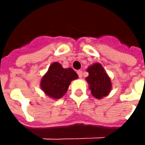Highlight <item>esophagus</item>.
<instances>
[{"label": "esophagus", "mask_w": 145, "mask_h": 145, "mask_svg": "<svg viewBox=\"0 0 145 145\" xmlns=\"http://www.w3.org/2000/svg\"><path fill=\"white\" fill-rule=\"evenodd\" d=\"M77 73H78V74L79 78H82V74H83V73H82V71L79 70V71H77Z\"/></svg>", "instance_id": "obj_1"}]
</instances>
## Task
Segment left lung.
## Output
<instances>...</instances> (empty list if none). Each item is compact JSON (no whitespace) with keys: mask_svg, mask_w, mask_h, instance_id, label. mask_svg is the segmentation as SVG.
<instances>
[{"mask_svg":"<svg viewBox=\"0 0 145 145\" xmlns=\"http://www.w3.org/2000/svg\"><path fill=\"white\" fill-rule=\"evenodd\" d=\"M86 71L88 76L85 79L92 96L97 99L107 96L112 89V82L102 64L95 63L88 67Z\"/></svg>","mask_w":145,"mask_h":145,"instance_id":"left-lung-1","label":"left lung"}]
</instances>
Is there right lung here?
Wrapping results in <instances>:
<instances>
[{"mask_svg": "<svg viewBox=\"0 0 145 145\" xmlns=\"http://www.w3.org/2000/svg\"><path fill=\"white\" fill-rule=\"evenodd\" d=\"M78 78L72 68H63L60 63L54 62L42 77L40 88L48 97L56 100L66 94L71 82Z\"/></svg>", "mask_w": 145, "mask_h": 145, "instance_id": "obj_1", "label": "right lung"}]
</instances>
